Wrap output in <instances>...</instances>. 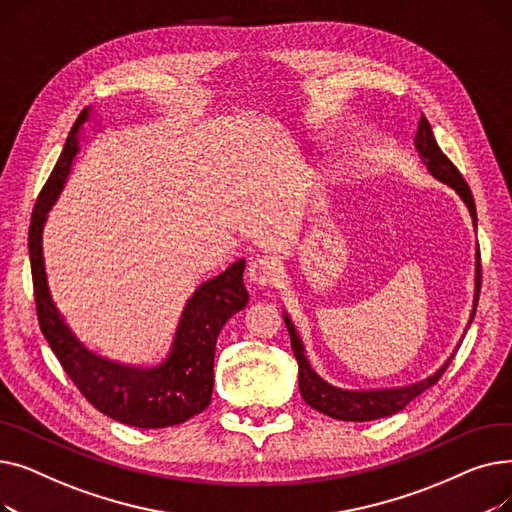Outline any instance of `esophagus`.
I'll return each mask as SVG.
<instances>
[{
    "instance_id": "esophagus-1",
    "label": "esophagus",
    "mask_w": 512,
    "mask_h": 512,
    "mask_svg": "<svg viewBox=\"0 0 512 512\" xmlns=\"http://www.w3.org/2000/svg\"><path fill=\"white\" fill-rule=\"evenodd\" d=\"M247 276L257 286H274L280 278V270H278V265L272 257L257 255L249 261Z\"/></svg>"
}]
</instances>
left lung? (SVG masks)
Instances as JSON below:
<instances>
[{
  "instance_id": "left-lung-1",
  "label": "left lung",
  "mask_w": 512,
  "mask_h": 512,
  "mask_svg": "<svg viewBox=\"0 0 512 512\" xmlns=\"http://www.w3.org/2000/svg\"><path fill=\"white\" fill-rule=\"evenodd\" d=\"M415 149L423 161V166L429 170V174H432L436 180L448 184L450 188H454L456 195L463 199V203L467 205V209L471 213L473 226L477 228V211H475L471 188L465 182V178L461 176V172L456 170V166L438 147L432 126H429L425 116H421L419 126H417ZM479 288H481V263H479V247H477V253H475V297H473V311H471L467 326H471V321L475 317V309H477V301H479ZM284 324L290 334L294 357H297V363H299V390H301L303 400L311 409L324 413L332 419H340V421H373V419L390 417V415L402 411L411 400H415L427 388L438 384L446 367L454 359L456 348H459V346L454 348V353L444 361V365L436 373L427 375V378H423L415 384H407L400 388H382V390H344V388H336V386L328 384L324 378H319V375L313 371V367L309 365V359L305 355V346L286 313H284Z\"/></svg>"
}]
</instances>
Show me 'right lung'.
I'll return each instance as SVG.
<instances>
[{
	"mask_svg": "<svg viewBox=\"0 0 512 512\" xmlns=\"http://www.w3.org/2000/svg\"><path fill=\"white\" fill-rule=\"evenodd\" d=\"M89 112L91 107H85L76 118L58 164L33 209L29 255L39 326L68 378L97 411L141 429L178 425L209 407L215 342L226 321L249 303V292L242 282L245 259L234 261L228 270L203 282L193 292L182 309L168 353L153 365H124L89 351L72 334L53 303L43 261L47 213L56 205L66 184L80 149V128L89 120Z\"/></svg>",
	"mask_w": 512,
	"mask_h": 512,
	"instance_id": "add662e5",
	"label": "right lung"
}]
</instances>
